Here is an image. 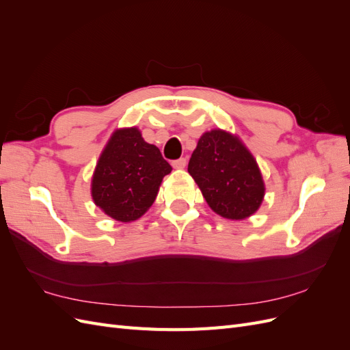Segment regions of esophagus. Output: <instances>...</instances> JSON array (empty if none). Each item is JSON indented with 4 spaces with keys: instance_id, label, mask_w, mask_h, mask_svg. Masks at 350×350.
Wrapping results in <instances>:
<instances>
[{
    "instance_id": "obj_1",
    "label": "esophagus",
    "mask_w": 350,
    "mask_h": 350,
    "mask_svg": "<svg viewBox=\"0 0 350 350\" xmlns=\"http://www.w3.org/2000/svg\"><path fill=\"white\" fill-rule=\"evenodd\" d=\"M187 165V159L185 157H181V159H176V161L172 162V166L175 169H184Z\"/></svg>"
}]
</instances>
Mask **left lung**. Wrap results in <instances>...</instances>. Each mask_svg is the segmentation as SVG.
Returning a JSON list of instances; mask_svg holds the SVG:
<instances>
[{
    "label": "left lung",
    "instance_id": "8db88e82",
    "mask_svg": "<svg viewBox=\"0 0 350 350\" xmlns=\"http://www.w3.org/2000/svg\"><path fill=\"white\" fill-rule=\"evenodd\" d=\"M188 172L211 210L226 219H245L261 204L264 183L257 162L238 137L226 131L201 135Z\"/></svg>",
    "mask_w": 350,
    "mask_h": 350
}]
</instances>
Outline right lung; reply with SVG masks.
Returning a JSON list of instances; mask_svg holds the SVG:
<instances>
[{"instance_id": "right-lung-1", "label": "right lung", "mask_w": 350, "mask_h": 350, "mask_svg": "<svg viewBox=\"0 0 350 350\" xmlns=\"http://www.w3.org/2000/svg\"><path fill=\"white\" fill-rule=\"evenodd\" d=\"M172 167L156 146L146 143L140 131H115L102 152L92 179L94 204L115 220L131 221L143 216Z\"/></svg>"}]
</instances>
